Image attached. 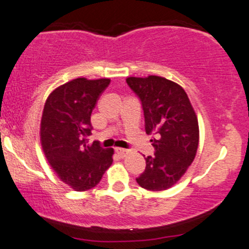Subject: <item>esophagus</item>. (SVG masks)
I'll list each match as a JSON object with an SVG mask.
<instances>
[{
  "mask_svg": "<svg viewBox=\"0 0 249 249\" xmlns=\"http://www.w3.org/2000/svg\"><path fill=\"white\" fill-rule=\"evenodd\" d=\"M116 154L119 156V157H126L129 155V150L122 149V147H116Z\"/></svg>",
  "mask_w": 249,
  "mask_h": 249,
  "instance_id": "1",
  "label": "esophagus"
}]
</instances>
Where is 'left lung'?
Instances as JSON below:
<instances>
[{"label": "left lung", "mask_w": 249, "mask_h": 249, "mask_svg": "<svg viewBox=\"0 0 249 249\" xmlns=\"http://www.w3.org/2000/svg\"><path fill=\"white\" fill-rule=\"evenodd\" d=\"M126 83L142 102L145 132L155 156L145 158V170L136 178L142 188L166 190L181 179L193 163L200 131L195 110L182 86L163 76H129Z\"/></svg>", "instance_id": "1"}]
</instances>
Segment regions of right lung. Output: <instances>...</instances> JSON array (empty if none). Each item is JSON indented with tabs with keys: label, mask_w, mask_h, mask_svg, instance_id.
Returning a JSON list of instances; mask_svg holds the SVG:
<instances>
[{
	"label": "right lung",
	"mask_w": 249,
	"mask_h": 249,
	"mask_svg": "<svg viewBox=\"0 0 249 249\" xmlns=\"http://www.w3.org/2000/svg\"><path fill=\"white\" fill-rule=\"evenodd\" d=\"M110 79L76 78L56 87L46 100L40 124L43 154L56 176L75 191L94 188L113 162V149L87 144L91 113Z\"/></svg>",
	"instance_id": "right-lung-1"
}]
</instances>
